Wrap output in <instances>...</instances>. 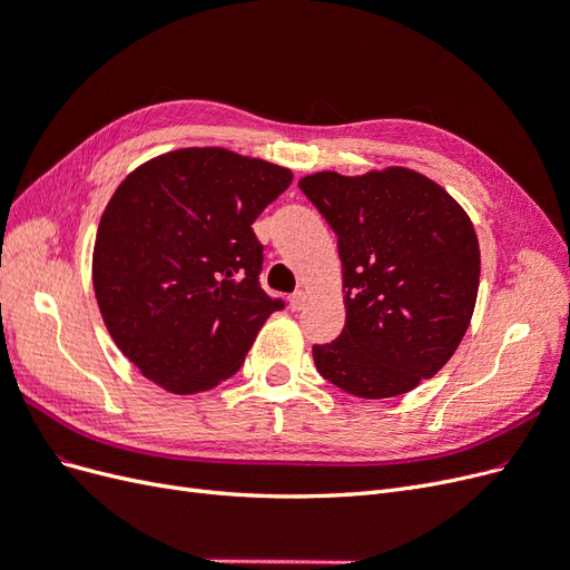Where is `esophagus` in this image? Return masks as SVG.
Here are the masks:
<instances>
[{
  "label": "esophagus",
  "mask_w": 570,
  "mask_h": 570,
  "mask_svg": "<svg viewBox=\"0 0 570 570\" xmlns=\"http://www.w3.org/2000/svg\"><path fill=\"white\" fill-rule=\"evenodd\" d=\"M304 304H306V292H304V289L292 292V297H289V306H292V312H302Z\"/></svg>",
  "instance_id": "obj_1"
}]
</instances>
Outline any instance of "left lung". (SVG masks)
<instances>
[{
    "label": "left lung",
    "instance_id": "left-lung-1",
    "mask_svg": "<svg viewBox=\"0 0 570 570\" xmlns=\"http://www.w3.org/2000/svg\"><path fill=\"white\" fill-rule=\"evenodd\" d=\"M337 235L347 321L314 344L318 373L361 400H385L433 377L475 308L480 247L473 223L435 180L390 166L299 180Z\"/></svg>",
    "mask_w": 570,
    "mask_h": 570
}]
</instances>
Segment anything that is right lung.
<instances>
[{"mask_svg":"<svg viewBox=\"0 0 570 570\" xmlns=\"http://www.w3.org/2000/svg\"><path fill=\"white\" fill-rule=\"evenodd\" d=\"M292 170L223 147H187L137 166L101 214L92 285L116 347L176 394L237 373L256 333L285 306L258 285L252 223Z\"/></svg>","mask_w":570,"mask_h":570,"instance_id":"add662e5","label":"right lung"}]
</instances>
